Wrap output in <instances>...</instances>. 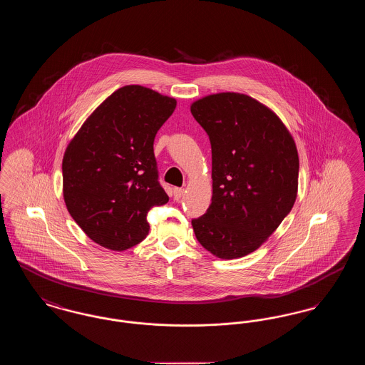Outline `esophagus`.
I'll return each instance as SVG.
<instances>
[{"label":"esophagus","instance_id":"obj_1","mask_svg":"<svg viewBox=\"0 0 365 365\" xmlns=\"http://www.w3.org/2000/svg\"><path fill=\"white\" fill-rule=\"evenodd\" d=\"M183 194H185V189H180V187H175L174 189V198L178 201V200H180L182 197H183Z\"/></svg>","mask_w":365,"mask_h":365}]
</instances>
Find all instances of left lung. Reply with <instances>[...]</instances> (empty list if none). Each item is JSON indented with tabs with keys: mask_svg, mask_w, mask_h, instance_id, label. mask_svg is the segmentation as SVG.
<instances>
[{
	"mask_svg": "<svg viewBox=\"0 0 365 365\" xmlns=\"http://www.w3.org/2000/svg\"><path fill=\"white\" fill-rule=\"evenodd\" d=\"M190 110L212 146V202L191 226L213 256L240 259L257 250L294 205V138L271 108L241 93L209 94Z\"/></svg>",
	"mask_w": 365,
	"mask_h": 365,
	"instance_id": "8db88e82",
	"label": "left lung"
}]
</instances>
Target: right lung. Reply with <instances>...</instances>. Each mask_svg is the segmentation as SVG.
I'll list each match as a JSON object with an SVG mask.
<instances>
[{
  "instance_id": "add662e5",
  "label": "right lung",
  "mask_w": 365,
  "mask_h": 365,
  "mask_svg": "<svg viewBox=\"0 0 365 365\" xmlns=\"http://www.w3.org/2000/svg\"><path fill=\"white\" fill-rule=\"evenodd\" d=\"M176 100L148 87L118 88L71 139L63 157V197L93 242L123 252L142 242L148 212L168 202L157 178L153 142Z\"/></svg>"
}]
</instances>
